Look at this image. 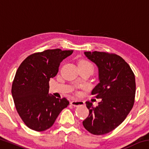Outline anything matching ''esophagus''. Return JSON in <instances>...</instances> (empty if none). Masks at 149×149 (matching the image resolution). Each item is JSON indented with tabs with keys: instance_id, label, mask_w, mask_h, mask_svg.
<instances>
[{
	"instance_id": "1",
	"label": "esophagus",
	"mask_w": 149,
	"mask_h": 149,
	"mask_svg": "<svg viewBox=\"0 0 149 149\" xmlns=\"http://www.w3.org/2000/svg\"><path fill=\"white\" fill-rule=\"evenodd\" d=\"M70 104L75 107H79V106L84 105L85 102L84 101H82V100H73Z\"/></svg>"
}]
</instances>
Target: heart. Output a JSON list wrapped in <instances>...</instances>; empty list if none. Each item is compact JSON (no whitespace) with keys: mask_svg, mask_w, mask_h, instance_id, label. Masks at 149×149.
<instances>
[{"mask_svg":"<svg viewBox=\"0 0 149 149\" xmlns=\"http://www.w3.org/2000/svg\"><path fill=\"white\" fill-rule=\"evenodd\" d=\"M79 64H84V65H91V66H92V67L93 68L92 64H91V63H90L89 62H88V61H85V60H84V61H81V62L79 63Z\"/></svg>","mask_w":149,"mask_h":149,"instance_id":"heart-1","label":"heart"}]
</instances>
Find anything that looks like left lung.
Returning a JSON list of instances; mask_svg holds the SVG:
<instances>
[{
    "instance_id": "obj_1",
    "label": "left lung",
    "mask_w": 149,
    "mask_h": 149,
    "mask_svg": "<svg viewBox=\"0 0 149 149\" xmlns=\"http://www.w3.org/2000/svg\"><path fill=\"white\" fill-rule=\"evenodd\" d=\"M84 54L99 70V83L91 94L101 101L96 107L86 102L89 114L83 125L92 134L104 135L120 125L132 109L135 75L127 63L117 54L97 51L84 52Z\"/></svg>"
}]
</instances>
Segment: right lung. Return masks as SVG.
Segmentation results:
<instances>
[{"mask_svg":"<svg viewBox=\"0 0 149 149\" xmlns=\"http://www.w3.org/2000/svg\"><path fill=\"white\" fill-rule=\"evenodd\" d=\"M74 50L56 49L33 54L17 69L12 86L17 112L27 127L42 132L52 127L69 104L65 98L49 95V81L58 72L60 63Z\"/></svg>","mask_w":149,"mask_h":149,"instance_id":"obj_1","label":"right lung"}]
</instances>
